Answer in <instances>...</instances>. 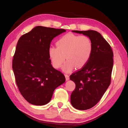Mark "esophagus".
<instances>
[{"label":"esophagus","mask_w":128,"mask_h":128,"mask_svg":"<svg viewBox=\"0 0 128 128\" xmlns=\"http://www.w3.org/2000/svg\"><path fill=\"white\" fill-rule=\"evenodd\" d=\"M64 76H65L66 80H69V76L68 75H67V74H65Z\"/></svg>","instance_id":"1"}]
</instances>
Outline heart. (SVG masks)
Here are the masks:
<instances>
[{
    "instance_id": "b5f03b06",
    "label": "heart",
    "mask_w": 128,
    "mask_h": 128,
    "mask_svg": "<svg viewBox=\"0 0 128 128\" xmlns=\"http://www.w3.org/2000/svg\"><path fill=\"white\" fill-rule=\"evenodd\" d=\"M57 47L51 46L48 49V55L53 66L59 68L67 60L62 70L69 72L76 67H84L90 59L92 44L90 38L86 36H77L68 34L62 37L56 42Z\"/></svg>"
}]
</instances>
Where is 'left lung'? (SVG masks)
Returning <instances> with one entry per match:
<instances>
[{
    "label": "left lung",
    "mask_w": 128,
    "mask_h": 128,
    "mask_svg": "<svg viewBox=\"0 0 128 128\" xmlns=\"http://www.w3.org/2000/svg\"><path fill=\"white\" fill-rule=\"evenodd\" d=\"M72 32L82 34L90 38L92 53L88 63L80 70L73 73L70 80L75 83L70 102L78 110H86L95 106L109 87L113 66V53L108 42L94 30Z\"/></svg>",
    "instance_id": "8db88e82"
}]
</instances>
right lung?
<instances>
[{"mask_svg": "<svg viewBox=\"0 0 128 128\" xmlns=\"http://www.w3.org/2000/svg\"><path fill=\"white\" fill-rule=\"evenodd\" d=\"M65 32L37 26L18 42L12 68L19 91L31 104H47L55 89L65 82L64 75L52 67L48 55L52 40Z\"/></svg>", "mask_w": 128, "mask_h": 128, "instance_id": "add662e5", "label": "right lung"}]
</instances>
